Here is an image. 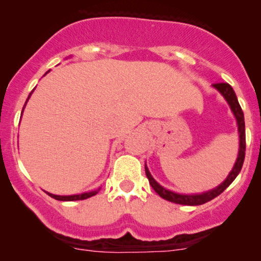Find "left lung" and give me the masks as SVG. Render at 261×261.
I'll return each mask as SVG.
<instances>
[{
    "mask_svg": "<svg viewBox=\"0 0 261 261\" xmlns=\"http://www.w3.org/2000/svg\"><path fill=\"white\" fill-rule=\"evenodd\" d=\"M213 88L217 89L221 94H222L223 98L226 99V102L230 106L231 111H232L233 116L236 118V123H238V131H239V152L238 158H236V162L233 164V168L231 169V172L228 173L227 178L217 186L216 188L210 189V191L203 192V193H196V194H180L175 193V192L169 191V189L164 188L163 186H160L156 180L152 178V175L150 174L149 169H147L145 164V173L146 177L149 179L150 186L152 187L155 192L159 194L162 198L167 199V201L173 202V203L178 204H186V206H199V204H203L206 202L211 201V199L216 198L217 196H220L233 180L238 177L239 173H240L241 168H243L244 159H245V145H246V139H245V121H244V112L241 110L240 103L238 101V97H236L235 91L232 89V87L228 83H216L212 84Z\"/></svg>",
    "mask_w": 261,
    "mask_h": 261,
    "instance_id": "1",
    "label": "left lung"
}]
</instances>
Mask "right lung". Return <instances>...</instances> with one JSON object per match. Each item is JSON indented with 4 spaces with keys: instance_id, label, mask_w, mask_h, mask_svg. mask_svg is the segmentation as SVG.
I'll list each match as a JSON object with an SVG mask.
<instances>
[{
    "instance_id": "add662e5",
    "label": "right lung",
    "mask_w": 261,
    "mask_h": 261,
    "mask_svg": "<svg viewBox=\"0 0 261 261\" xmlns=\"http://www.w3.org/2000/svg\"><path fill=\"white\" fill-rule=\"evenodd\" d=\"M49 72H50V70H48V72H46L45 74H48ZM45 74H44V75H45ZM34 89H35V88H34ZM34 89H33V91H31V93L29 94L28 99H26V102H25V106H26V103H28L29 98H30V97H31V94H33ZM25 106H23V109H25ZM23 109H22V112H23ZM22 112H21V115H22ZM98 192H99V188H98V189H96V191L86 192V193H82V194H73V196H57V194L48 193V192H46V193H48L49 196L51 197V198L58 199V201H81V199H87V198H89V197L96 196V194L98 193Z\"/></svg>"
}]
</instances>
